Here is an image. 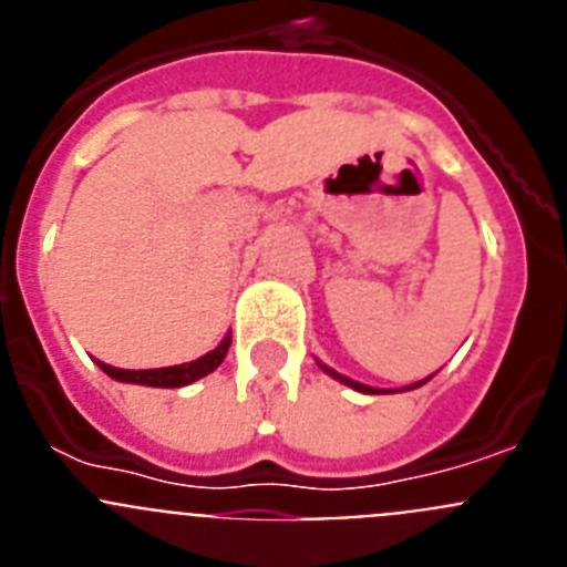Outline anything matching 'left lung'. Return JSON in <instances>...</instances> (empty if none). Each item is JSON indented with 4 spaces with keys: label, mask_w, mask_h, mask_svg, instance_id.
<instances>
[{
    "label": "left lung",
    "mask_w": 567,
    "mask_h": 567,
    "mask_svg": "<svg viewBox=\"0 0 567 567\" xmlns=\"http://www.w3.org/2000/svg\"><path fill=\"white\" fill-rule=\"evenodd\" d=\"M323 372H329V374H332V378H338V380H340V383H346V385H352V389H358V392H365V394H378V389H369V385L358 383V380H349V378H343V374L332 372V369H327V365H323ZM417 385H420V383H417ZM417 385H412V389H417Z\"/></svg>",
    "instance_id": "1"
}]
</instances>
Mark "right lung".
Instances as JSON below:
<instances>
[{
    "label": "right lung",
    "instance_id": "right-lung-1",
    "mask_svg": "<svg viewBox=\"0 0 567 567\" xmlns=\"http://www.w3.org/2000/svg\"><path fill=\"white\" fill-rule=\"evenodd\" d=\"M229 343H233V338L227 334V338L215 346L213 352L204 354V358L193 360V363L167 365V369H138V372H135V369H115V365L102 363V360H99V365H102L110 378L122 380V383L155 385V389H178V385L195 383V380H202V378H207L209 372H215V369L221 365V360L227 358Z\"/></svg>",
    "mask_w": 567,
    "mask_h": 567
}]
</instances>
